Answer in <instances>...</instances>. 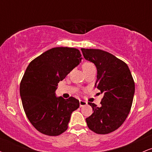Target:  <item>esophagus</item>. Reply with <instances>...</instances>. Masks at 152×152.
Returning <instances> with one entry per match:
<instances>
[{
  "label": "esophagus",
  "mask_w": 152,
  "mask_h": 152,
  "mask_svg": "<svg viewBox=\"0 0 152 152\" xmlns=\"http://www.w3.org/2000/svg\"><path fill=\"white\" fill-rule=\"evenodd\" d=\"M79 104H80V106L82 107V106H84L87 105V102L86 101H83V100H80L79 101Z\"/></svg>",
  "instance_id": "1"
}]
</instances>
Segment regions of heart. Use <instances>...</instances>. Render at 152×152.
<instances>
[{"label": "heart", "mask_w": 152, "mask_h": 152, "mask_svg": "<svg viewBox=\"0 0 152 152\" xmlns=\"http://www.w3.org/2000/svg\"><path fill=\"white\" fill-rule=\"evenodd\" d=\"M94 64H92V63H91L89 61H86L82 64V69H83V71H84L86 70H88L90 68L94 67Z\"/></svg>", "instance_id": "1"}]
</instances>
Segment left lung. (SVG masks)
<instances>
[{"mask_svg":"<svg viewBox=\"0 0 152 152\" xmlns=\"http://www.w3.org/2000/svg\"><path fill=\"white\" fill-rule=\"evenodd\" d=\"M81 51L96 66L95 87L104 94L99 106L88 103L94 112L86 118L87 126L96 134H109L119 128L129 114L135 91L133 77L126 63L109 52L85 48Z\"/></svg>","mask_w":152,"mask_h":152,"instance_id":"8db88e82","label":"left lung"}]
</instances>
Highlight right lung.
I'll use <instances>...</instances> for the list:
<instances>
[{"label":"right lung","mask_w":152,"mask_h":152,"mask_svg":"<svg viewBox=\"0 0 152 152\" xmlns=\"http://www.w3.org/2000/svg\"><path fill=\"white\" fill-rule=\"evenodd\" d=\"M79 50L56 47L36 57L28 66L20 83V95L26 116L36 130L58 136L68 129L71 115L79 107L73 96L56 97L58 83L78 65Z\"/></svg>","instance_id":"obj_1"}]
</instances>
